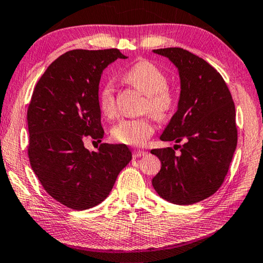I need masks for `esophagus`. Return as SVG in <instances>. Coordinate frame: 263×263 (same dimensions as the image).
Masks as SVG:
<instances>
[{
    "mask_svg": "<svg viewBox=\"0 0 263 263\" xmlns=\"http://www.w3.org/2000/svg\"><path fill=\"white\" fill-rule=\"evenodd\" d=\"M146 154H147L146 151H141V149H135V152H133V157L140 158V157L146 156Z\"/></svg>",
    "mask_w": 263,
    "mask_h": 263,
    "instance_id": "1",
    "label": "esophagus"
}]
</instances>
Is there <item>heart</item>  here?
<instances>
[{"label":"heart","instance_id":"obj_1","mask_svg":"<svg viewBox=\"0 0 263 263\" xmlns=\"http://www.w3.org/2000/svg\"><path fill=\"white\" fill-rule=\"evenodd\" d=\"M122 79L126 84L146 96L143 112H149L154 118L164 119L176 106V97L168 87V79L157 65L140 61L125 70ZM98 106L106 118L116 116L115 87L110 82L103 84L98 92ZM154 125L149 116L144 118L122 119L111 130L112 139L117 143L141 146L153 135Z\"/></svg>","mask_w":263,"mask_h":263}]
</instances>
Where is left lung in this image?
<instances>
[{"mask_svg": "<svg viewBox=\"0 0 263 263\" xmlns=\"http://www.w3.org/2000/svg\"><path fill=\"white\" fill-rule=\"evenodd\" d=\"M153 52L177 66L181 83L178 110L160 139L184 144L151 149L161 161L152 185L162 199L192 205L213 195L227 176L237 144L234 102L221 74L205 60L181 48Z\"/></svg>", "mask_w": 263, "mask_h": 263, "instance_id": "1", "label": "left lung"}]
</instances>
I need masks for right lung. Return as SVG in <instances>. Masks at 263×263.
<instances>
[{
	"label": "right lung",
	"instance_id": "obj_1",
	"mask_svg": "<svg viewBox=\"0 0 263 263\" xmlns=\"http://www.w3.org/2000/svg\"><path fill=\"white\" fill-rule=\"evenodd\" d=\"M118 49H76L48 66L28 106V156L31 168L49 195L71 210L101 203L132 158L124 144L84 147L86 138L102 141L104 130L98 106L103 70Z\"/></svg>",
	"mask_w": 263,
	"mask_h": 263
}]
</instances>
